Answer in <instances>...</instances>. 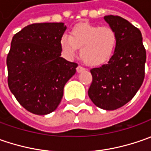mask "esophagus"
<instances>
[{
  "label": "esophagus",
  "mask_w": 151,
  "mask_h": 151,
  "mask_svg": "<svg viewBox=\"0 0 151 151\" xmlns=\"http://www.w3.org/2000/svg\"><path fill=\"white\" fill-rule=\"evenodd\" d=\"M85 70H86V69H85L84 67L81 66V65H79V66L76 68V70H77V72H78V73L82 72V71H84Z\"/></svg>",
  "instance_id": "1"
}]
</instances>
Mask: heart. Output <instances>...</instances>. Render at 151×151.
I'll list each match as a JSON object with an SVG mask.
<instances>
[{
	"label": "heart",
	"instance_id": "heart-1",
	"mask_svg": "<svg viewBox=\"0 0 151 151\" xmlns=\"http://www.w3.org/2000/svg\"><path fill=\"white\" fill-rule=\"evenodd\" d=\"M118 36L111 27L91 23H79L73 27L70 36L64 34L60 44L63 53L71 58L81 48L80 55L89 65H100L109 60L115 52Z\"/></svg>",
	"mask_w": 151,
	"mask_h": 151
}]
</instances>
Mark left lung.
<instances>
[{
	"label": "left lung",
	"mask_w": 151,
	"mask_h": 151,
	"mask_svg": "<svg viewBox=\"0 0 151 151\" xmlns=\"http://www.w3.org/2000/svg\"><path fill=\"white\" fill-rule=\"evenodd\" d=\"M114 29L118 44L107 64L91 70L92 82L88 96L96 107L115 110L134 96L145 78L146 51L139 28L119 16H105Z\"/></svg>",
	"instance_id": "1"
}]
</instances>
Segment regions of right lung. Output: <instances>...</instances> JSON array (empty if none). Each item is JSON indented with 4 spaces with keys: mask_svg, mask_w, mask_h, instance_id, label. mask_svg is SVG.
Here are the masks:
<instances>
[{
    "mask_svg": "<svg viewBox=\"0 0 151 151\" xmlns=\"http://www.w3.org/2000/svg\"><path fill=\"white\" fill-rule=\"evenodd\" d=\"M63 22L33 23L16 33L6 58L8 86L30 113L46 115L60 103L77 64L60 57Z\"/></svg>",
    "mask_w": 151,
    "mask_h": 151,
    "instance_id": "1",
    "label": "right lung"
}]
</instances>
